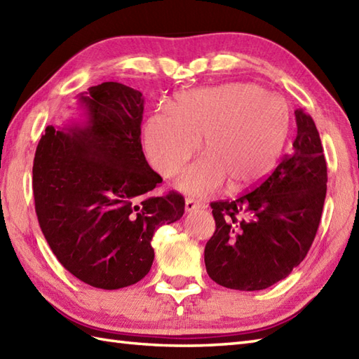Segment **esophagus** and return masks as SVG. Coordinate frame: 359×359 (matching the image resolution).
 <instances>
[{"mask_svg": "<svg viewBox=\"0 0 359 359\" xmlns=\"http://www.w3.org/2000/svg\"><path fill=\"white\" fill-rule=\"evenodd\" d=\"M202 208H205V203H202V202H197L194 199H187L185 201V210L188 212L196 211V210H202Z\"/></svg>", "mask_w": 359, "mask_h": 359, "instance_id": "1", "label": "esophagus"}]
</instances>
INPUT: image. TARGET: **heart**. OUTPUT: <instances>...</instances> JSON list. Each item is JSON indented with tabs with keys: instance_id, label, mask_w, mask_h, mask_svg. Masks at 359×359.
I'll return each instance as SVG.
<instances>
[{
	"instance_id": "obj_1",
	"label": "heart",
	"mask_w": 359,
	"mask_h": 359,
	"mask_svg": "<svg viewBox=\"0 0 359 359\" xmlns=\"http://www.w3.org/2000/svg\"><path fill=\"white\" fill-rule=\"evenodd\" d=\"M290 131V108L284 98L261 86L231 83L188 90L175 97L171 112H154L143 126L149 162L171 177L199 149L197 158L177 180L180 191L208 196L225 182L247 189L276 168Z\"/></svg>"
}]
</instances>
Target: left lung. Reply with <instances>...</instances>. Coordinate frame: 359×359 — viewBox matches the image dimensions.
I'll return each instance as SVG.
<instances>
[{
  "label": "left lung",
  "instance_id": "8db88e82",
  "mask_svg": "<svg viewBox=\"0 0 359 359\" xmlns=\"http://www.w3.org/2000/svg\"><path fill=\"white\" fill-rule=\"evenodd\" d=\"M293 151L269 179L234 201L212 202L216 231L205 266L219 285L255 292L287 278L307 256L321 220L327 163L313 118L294 111Z\"/></svg>",
  "mask_w": 359,
  "mask_h": 359
}]
</instances>
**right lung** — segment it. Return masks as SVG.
<instances>
[{"label":"right lung","instance_id":"1","mask_svg":"<svg viewBox=\"0 0 359 359\" xmlns=\"http://www.w3.org/2000/svg\"><path fill=\"white\" fill-rule=\"evenodd\" d=\"M85 121L46 128L34 158V199L53 255L103 290L143 279L158 226L184 216L177 193L148 197L162 177L142 151L140 90L106 81L77 95Z\"/></svg>","mask_w":359,"mask_h":359}]
</instances>
